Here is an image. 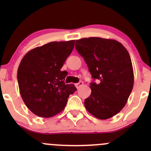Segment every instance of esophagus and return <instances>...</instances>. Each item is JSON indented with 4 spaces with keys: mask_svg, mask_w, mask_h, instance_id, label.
<instances>
[{
    "mask_svg": "<svg viewBox=\"0 0 151 151\" xmlns=\"http://www.w3.org/2000/svg\"><path fill=\"white\" fill-rule=\"evenodd\" d=\"M82 85H83V83L82 81L79 82V83H76V84H75V86H76V88H80V87H81Z\"/></svg>",
    "mask_w": 151,
    "mask_h": 151,
    "instance_id": "esophagus-1",
    "label": "esophagus"
}]
</instances>
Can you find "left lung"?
Wrapping results in <instances>:
<instances>
[{
    "label": "left lung",
    "mask_w": 151,
    "mask_h": 151,
    "mask_svg": "<svg viewBox=\"0 0 151 151\" xmlns=\"http://www.w3.org/2000/svg\"><path fill=\"white\" fill-rule=\"evenodd\" d=\"M76 50L84 58L93 79L85 109L96 118L106 120L124 107L134 86L132 60L122 44L114 39L89 37L76 40Z\"/></svg>",
    "instance_id": "obj_1"
}]
</instances>
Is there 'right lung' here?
Returning <instances> with one entry per match:
<instances>
[{
  "mask_svg": "<svg viewBox=\"0 0 151 151\" xmlns=\"http://www.w3.org/2000/svg\"><path fill=\"white\" fill-rule=\"evenodd\" d=\"M74 40L52 42L27 52L17 70L20 95L27 107L42 118H51L64 109L74 85H66L61 71L72 52Z\"/></svg>",
  "mask_w": 151,
  "mask_h": 151,
  "instance_id": "obj_1",
  "label": "right lung"
}]
</instances>
